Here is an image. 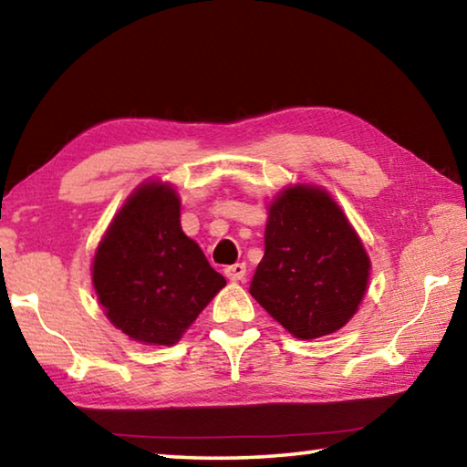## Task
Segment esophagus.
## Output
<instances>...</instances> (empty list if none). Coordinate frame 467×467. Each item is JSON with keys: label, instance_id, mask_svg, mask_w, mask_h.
Here are the masks:
<instances>
[{"label": "esophagus", "instance_id": "1", "mask_svg": "<svg viewBox=\"0 0 467 467\" xmlns=\"http://www.w3.org/2000/svg\"><path fill=\"white\" fill-rule=\"evenodd\" d=\"M224 274H226V278L231 280V282H243L244 275H247V265H244V264L228 265L226 270H224Z\"/></svg>", "mask_w": 467, "mask_h": 467}]
</instances>
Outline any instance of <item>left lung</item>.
I'll use <instances>...</instances> for the list:
<instances>
[{
	"label": "left lung",
	"instance_id": "obj_1",
	"mask_svg": "<svg viewBox=\"0 0 467 467\" xmlns=\"http://www.w3.org/2000/svg\"><path fill=\"white\" fill-rule=\"evenodd\" d=\"M370 259L326 189L290 185L267 208L265 253L251 296L300 339L342 329L358 311Z\"/></svg>",
	"mask_w": 467,
	"mask_h": 467
}]
</instances>
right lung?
<instances>
[{
	"label": "right lung",
	"mask_w": 467,
	"mask_h": 467,
	"mask_svg": "<svg viewBox=\"0 0 467 467\" xmlns=\"http://www.w3.org/2000/svg\"><path fill=\"white\" fill-rule=\"evenodd\" d=\"M92 284L109 321L148 346H172L226 286L181 228L175 187L144 181L110 220L92 259Z\"/></svg>",
	"instance_id": "add662e5"
}]
</instances>
